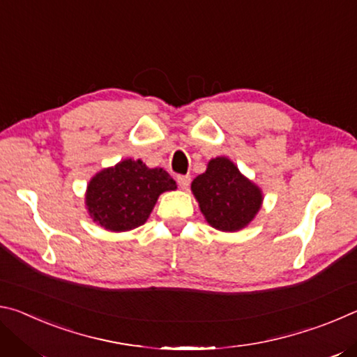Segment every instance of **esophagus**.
Masks as SVG:
<instances>
[{
	"instance_id": "esophagus-1",
	"label": "esophagus",
	"mask_w": 357,
	"mask_h": 357,
	"mask_svg": "<svg viewBox=\"0 0 357 357\" xmlns=\"http://www.w3.org/2000/svg\"><path fill=\"white\" fill-rule=\"evenodd\" d=\"M176 181H178V184H179L181 189H183V190L189 189V185H190V176H189V174H181V176L176 178Z\"/></svg>"
}]
</instances>
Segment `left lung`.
Returning a JSON list of instances; mask_svg holds the SVG:
<instances>
[{
    "label": "left lung",
    "mask_w": 357,
    "mask_h": 357,
    "mask_svg": "<svg viewBox=\"0 0 357 357\" xmlns=\"http://www.w3.org/2000/svg\"><path fill=\"white\" fill-rule=\"evenodd\" d=\"M190 190L202 214L219 231L234 233L245 228L263 206V190L239 172L225 155L208 162L206 172L192 181Z\"/></svg>",
    "instance_id": "obj_1"
}]
</instances>
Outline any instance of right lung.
I'll return each mask as SVG.
<instances>
[{
	"mask_svg": "<svg viewBox=\"0 0 357 357\" xmlns=\"http://www.w3.org/2000/svg\"><path fill=\"white\" fill-rule=\"evenodd\" d=\"M176 189V181L164 168L124 159L89 179L84 206L93 222L107 231H130L148 220L162 193Z\"/></svg>",
	"mask_w": 357,
	"mask_h": 357,
	"instance_id": "add662e5",
	"label": "right lung"
}]
</instances>
